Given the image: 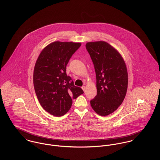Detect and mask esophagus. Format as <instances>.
I'll use <instances>...</instances> for the list:
<instances>
[{
    "instance_id": "34e87169",
    "label": "esophagus",
    "mask_w": 160,
    "mask_h": 160,
    "mask_svg": "<svg viewBox=\"0 0 160 160\" xmlns=\"http://www.w3.org/2000/svg\"><path fill=\"white\" fill-rule=\"evenodd\" d=\"M82 89L84 91V92H86V86H83L82 88Z\"/></svg>"
}]
</instances>
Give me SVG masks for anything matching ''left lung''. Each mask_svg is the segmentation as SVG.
Here are the masks:
<instances>
[{"mask_svg":"<svg viewBox=\"0 0 160 160\" xmlns=\"http://www.w3.org/2000/svg\"><path fill=\"white\" fill-rule=\"evenodd\" d=\"M96 74L97 95L91 100L93 110L104 116L112 113L122 103L128 89V74L120 53L105 41L86 45Z\"/></svg>","mask_w":160,"mask_h":160,"instance_id":"8db88e82","label":"left lung"}]
</instances>
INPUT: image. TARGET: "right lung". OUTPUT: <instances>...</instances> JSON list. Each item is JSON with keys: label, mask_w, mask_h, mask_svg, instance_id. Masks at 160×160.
Wrapping results in <instances>:
<instances>
[{"label": "right lung", "mask_w": 160, "mask_h": 160, "mask_svg": "<svg viewBox=\"0 0 160 160\" xmlns=\"http://www.w3.org/2000/svg\"><path fill=\"white\" fill-rule=\"evenodd\" d=\"M81 46L79 42H53L41 52L34 69L33 83L42 107L55 116L66 114L72 99L84 93L67 76L69 59Z\"/></svg>", "instance_id": "1"}]
</instances>
